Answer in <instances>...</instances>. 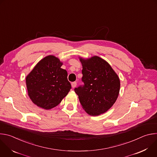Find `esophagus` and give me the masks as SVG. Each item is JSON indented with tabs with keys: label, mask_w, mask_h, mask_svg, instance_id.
<instances>
[{
	"label": "esophagus",
	"mask_w": 157,
	"mask_h": 157,
	"mask_svg": "<svg viewBox=\"0 0 157 157\" xmlns=\"http://www.w3.org/2000/svg\"><path fill=\"white\" fill-rule=\"evenodd\" d=\"M76 85H77V82H73L71 83V86H72L73 88H75L76 86Z\"/></svg>",
	"instance_id": "1"
}]
</instances>
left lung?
Wrapping results in <instances>:
<instances>
[{
    "label": "left lung",
    "instance_id": "1",
    "mask_svg": "<svg viewBox=\"0 0 157 157\" xmlns=\"http://www.w3.org/2000/svg\"><path fill=\"white\" fill-rule=\"evenodd\" d=\"M80 61L84 84L75 88V91L86 113L99 116L116 101L120 90L119 78L109 64L99 56L80 58Z\"/></svg>",
    "mask_w": 157,
    "mask_h": 157
}]
</instances>
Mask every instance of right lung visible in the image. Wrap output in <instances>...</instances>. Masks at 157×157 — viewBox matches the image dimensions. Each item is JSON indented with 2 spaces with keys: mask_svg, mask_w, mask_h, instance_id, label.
<instances>
[{
  "mask_svg": "<svg viewBox=\"0 0 157 157\" xmlns=\"http://www.w3.org/2000/svg\"><path fill=\"white\" fill-rule=\"evenodd\" d=\"M63 63L52 55L40 61L26 78L28 94L32 102L44 109L58 105L68 94L71 85Z\"/></svg>",
  "mask_w": 157,
  "mask_h": 157,
  "instance_id": "right-lung-1",
  "label": "right lung"
}]
</instances>
